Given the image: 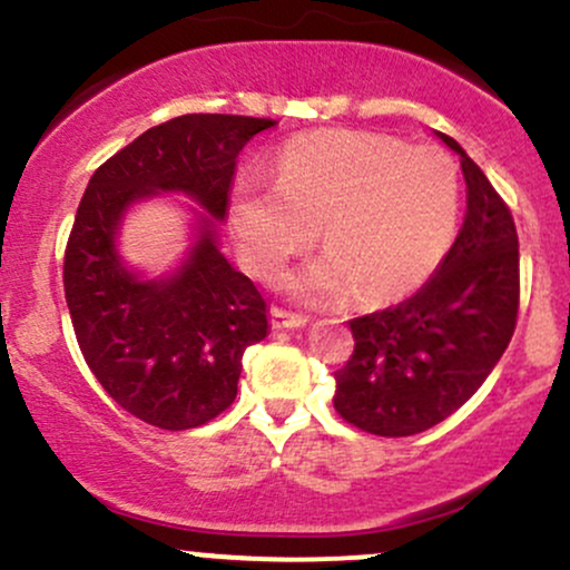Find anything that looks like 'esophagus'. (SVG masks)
<instances>
[{
  "label": "esophagus",
  "instance_id": "1",
  "mask_svg": "<svg viewBox=\"0 0 570 570\" xmlns=\"http://www.w3.org/2000/svg\"><path fill=\"white\" fill-rule=\"evenodd\" d=\"M271 322L276 330H294V326H303L307 322V316L303 313H292L286 307H271Z\"/></svg>",
  "mask_w": 570,
  "mask_h": 570
}]
</instances>
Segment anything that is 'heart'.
Masks as SVG:
<instances>
[{"mask_svg": "<svg viewBox=\"0 0 570 570\" xmlns=\"http://www.w3.org/2000/svg\"><path fill=\"white\" fill-rule=\"evenodd\" d=\"M461 200V171L444 149L324 130L281 149L276 185L238 181L230 222L254 276L276 278L316 230L326 254L299 276V289L335 297L353 286L381 303L434 273L453 246Z\"/></svg>", "mask_w": 570, "mask_h": 570, "instance_id": "heart-1", "label": "heart"}]
</instances>
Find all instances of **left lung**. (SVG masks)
I'll list each match as a JSON object with an SVG mask.
<instances>
[{"instance_id": "8db88e82", "label": "left lung", "mask_w": 570, "mask_h": 570, "mask_svg": "<svg viewBox=\"0 0 570 570\" xmlns=\"http://www.w3.org/2000/svg\"><path fill=\"white\" fill-rule=\"evenodd\" d=\"M466 179V217L429 284L410 299L351 318L353 353L335 372V410L375 436L421 434L466 404L499 364L520 311L512 212L450 136Z\"/></svg>"}]
</instances>
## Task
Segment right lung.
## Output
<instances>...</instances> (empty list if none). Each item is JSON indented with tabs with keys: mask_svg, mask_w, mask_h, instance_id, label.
I'll return each instance as SVG.
<instances>
[{
	"mask_svg": "<svg viewBox=\"0 0 570 570\" xmlns=\"http://www.w3.org/2000/svg\"><path fill=\"white\" fill-rule=\"evenodd\" d=\"M276 122L244 115H181L144 130L96 168L77 206L63 292L77 345L101 389L139 421L166 431L214 421L238 394L240 358L267 335L263 292L214 240L235 160ZM176 188L215 217L171 279L139 282L116 259L114 233L134 199Z\"/></svg>",
	"mask_w": 570,
	"mask_h": 570,
	"instance_id": "right-lung-1",
	"label": "right lung"
}]
</instances>
